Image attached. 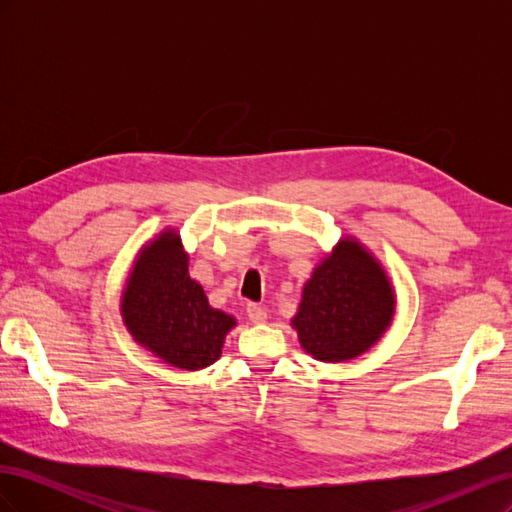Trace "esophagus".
<instances>
[{
	"instance_id": "obj_1",
	"label": "esophagus",
	"mask_w": 512,
	"mask_h": 512,
	"mask_svg": "<svg viewBox=\"0 0 512 512\" xmlns=\"http://www.w3.org/2000/svg\"><path fill=\"white\" fill-rule=\"evenodd\" d=\"M247 316H250V320L254 324H262L267 320V309L262 305H256V303H250L247 305Z\"/></svg>"
}]
</instances>
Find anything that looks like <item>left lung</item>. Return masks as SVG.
<instances>
[{
  "label": "left lung",
  "instance_id": "1",
  "mask_svg": "<svg viewBox=\"0 0 512 512\" xmlns=\"http://www.w3.org/2000/svg\"><path fill=\"white\" fill-rule=\"evenodd\" d=\"M395 307V288L380 260L359 239L342 237L305 282L290 324L316 361L346 363L380 342Z\"/></svg>",
  "mask_w": 512,
  "mask_h": 512
}]
</instances>
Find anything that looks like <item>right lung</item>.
Masks as SVG:
<instances>
[{"label": "right lung", "mask_w": 512, "mask_h": 512, "mask_svg": "<svg viewBox=\"0 0 512 512\" xmlns=\"http://www.w3.org/2000/svg\"><path fill=\"white\" fill-rule=\"evenodd\" d=\"M188 260L179 232L164 228L136 254L119 312L138 346L177 369L198 371L220 359L237 320L209 305Z\"/></svg>", "instance_id": "add662e5"}]
</instances>
